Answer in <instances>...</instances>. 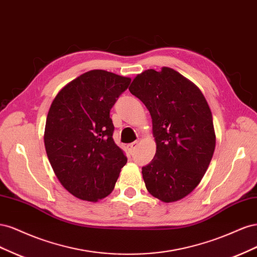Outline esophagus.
Listing matches in <instances>:
<instances>
[{"instance_id":"1","label":"esophagus","mask_w":257,"mask_h":257,"mask_svg":"<svg viewBox=\"0 0 257 257\" xmlns=\"http://www.w3.org/2000/svg\"><path fill=\"white\" fill-rule=\"evenodd\" d=\"M137 146H138V143H137V142H134V143L130 144V145L127 146V150H128V152H130L131 154H133V153H134V151L136 150Z\"/></svg>"}]
</instances>
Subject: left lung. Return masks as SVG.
Returning a JSON list of instances; mask_svg holds the SVG:
<instances>
[{
	"mask_svg": "<svg viewBox=\"0 0 257 257\" xmlns=\"http://www.w3.org/2000/svg\"><path fill=\"white\" fill-rule=\"evenodd\" d=\"M149 110L157 152L143 167L146 188L164 203L196 188L211 162L215 134L203 93L173 68L148 69L128 88Z\"/></svg>",
	"mask_w": 257,
	"mask_h": 257,
	"instance_id": "8db88e82",
	"label": "left lung"
}]
</instances>
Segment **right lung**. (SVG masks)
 Segmentation results:
<instances>
[{
    "instance_id": "add662e5",
    "label": "right lung",
    "mask_w": 257,
    "mask_h": 257,
    "mask_svg": "<svg viewBox=\"0 0 257 257\" xmlns=\"http://www.w3.org/2000/svg\"><path fill=\"white\" fill-rule=\"evenodd\" d=\"M131 83L102 69L66 84L50 106L45 148L61 184L77 198L97 201L112 192L127 158L112 138L110 109Z\"/></svg>"
}]
</instances>
